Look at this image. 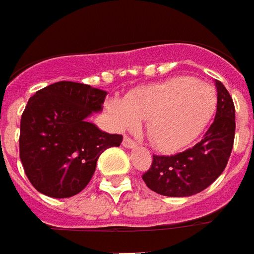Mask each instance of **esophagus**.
Listing matches in <instances>:
<instances>
[{
    "mask_svg": "<svg viewBox=\"0 0 254 254\" xmlns=\"http://www.w3.org/2000/svg\"><path fill=\"white\" fill-rule=\"evenodd\" d=\"M123 147L124 148H135L137 147V142L132 141L130 137H124L123 138Z\"/></svg>",
    "mask_w": 254,
    "mask_h": 254,
    "instance_id": "obj_1",
    "label": "esophagus"
}]
</instances>
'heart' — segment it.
<instances>
[{
  "label": "heart",
  "mask_w": 254,
  "mask_h": 254,
  "mask_svg": "<svg viewBox=\"0 0 254 254\" xmlns=\"http://www.w3.org/2000/svg\"><path fill=\"white\" fill-rule=\"evenodd\" d=\"M217 107L215 89L193 78H176L147 86L126 99L110 102V113L120 128L147 119V134L161 151L186 147L200 134Z\"/></svg>",
  "instance_id": "obj_1"
}]
</instances>
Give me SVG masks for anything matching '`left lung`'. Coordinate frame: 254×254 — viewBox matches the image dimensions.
<instances>
[{
    "label": "left lung",
    "mask_w": 254,
    "mask_h": 254,
    "mask_svg": "<svg viewBox=\"0 0 254 254\" xmlns=\"http://www.w3.org/2000/svg\"><path fill=\"white\" fill-rule=\"evenodd\" d=\"M217 113L202 138L176 155H154L151 168L142 175L152 191L168 197L197 194L225 169L235 138V106L224 83L215 79Z\"/></svg>",
    "instance_id": "1"
}]
</instances>
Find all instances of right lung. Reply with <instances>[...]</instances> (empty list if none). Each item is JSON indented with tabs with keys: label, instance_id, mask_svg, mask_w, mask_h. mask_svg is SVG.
Returning a JSON list of instances; mask_svg holds the SVG:
<instances>
[{
	"label": "right lung",
	"instance_id": "obj_1",
	"mask_svg": "<svg viewBox=\"0 0 254 254\" xmlns=\"http://www.w3.org/2000/svg\"><path fill=\"white\" fill-rule=\"evenodd\" d=\"M107 92L60 81L37 91L20 119L19 156L29 182L42 194L67 198L91 182L100 154L119 147L120 134L86 119L103 109Z\"/></svg>",
	"mask_w": 254,
	"mask_h": 254
}]
</instances>
